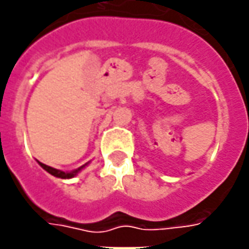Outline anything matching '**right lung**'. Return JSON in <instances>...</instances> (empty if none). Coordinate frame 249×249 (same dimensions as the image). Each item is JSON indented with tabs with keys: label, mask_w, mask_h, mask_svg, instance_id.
Instances as JSON below:
<instances>
[{
	"label": "right lung",
	"mask_w": 249,
	"mask_h": 249,
	"mask_svg": "<svg viewBox=\"0 0 249 249\" xmlns=\"http://www.w3.org/2000/svg\"><path fill=\"white\" fill-rule=\"evenodd\" d=\"M39 166L45 170V171H48L49 174L54 175V177H57V178H74L75 175L78 174L79 171H81L82 168H85L88 164H83L82 167L76 168V170H74V171H70V173H64V171H61V170H56V168L53 167H49V166H46V164H43V163H39Z\"/></svg>",
	"instance_id": "1"
}]
</instances>
